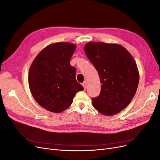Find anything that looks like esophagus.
<instances>
[{
  "mask_svg": "<svg viewBox=\"0 0 160 160\" xmlns=\"http://www.w3.org/2000/svg\"><path fill=\"white\" fill-rule=\"evenodd\" d=\"M82 85H83L84 89H87V85H88V81H85L83 82V84H82Z\"/></svg>",
  "mask_w": 160,
  "mask_h": 160,
  "instance_id": "34e87169",
  "label": "esophagus"
}]
</instances>
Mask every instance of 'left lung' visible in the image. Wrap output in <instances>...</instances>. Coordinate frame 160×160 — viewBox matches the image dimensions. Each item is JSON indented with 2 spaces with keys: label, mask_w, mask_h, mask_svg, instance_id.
<instances>
[{
  "label": "left lung",
  "mask_w": 160,
  "mask_h": 160,
  "mask_svg": "<svg viewBox=\"0 0 160 160\" xmlns=\"http://www.w3.org/2000/svg\"><path fill=\"white\" fill-rule=\"evenodd\" d=\"M84 50L101 83L100 95L92 99L94 108L104 115L119 113L130 103L138 87L139 74L133 57L114 43L89 42Z\"/></svg>",
  "instance_id": "1"
}]
</instances>
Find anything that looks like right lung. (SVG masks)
<instances>
[{"instance_id": "right-lung-1", "label": "right lung", "mask_w": 160, "mask_h": 160, "mask_svg": "<svg viewBox=\"0 0 160 160\" xmlns=\"http://www.w3.org/2000/svg\"><path fill=\"white\" fill-rule=\"evenodd\" d=\"M76 45L52 43L35 57L28 72V85L35 100L46 110L61 113L71 105L77 92L83 90L70 65Z\"/></svg>"}]
</instances>
